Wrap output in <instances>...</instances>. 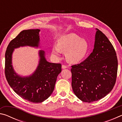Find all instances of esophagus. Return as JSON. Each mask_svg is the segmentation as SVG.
<instances>
[{
  "instance_id": "1",
  "label": "esophagus",
  "mask_w": 122,
  "mask_h": 122,
  "mask_svg": "<svg viewBox=\"0 0 122 122\" xmlns=\"http://www.w3.org/2000/svg\"><path fill=\"white\" fill-rule=\"evenodd\" d=\"M67 68V67L65 65L62 66V69H66V68Z\"/></svg>"
}]
</instances>
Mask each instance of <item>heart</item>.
Wrapping results in <instances>:
<instances>
[{"instance_id":"obj_1","label":"heart","mask_w":122,"mask_h":122,"mask_svg":"<svg viewBox=\"0 0 122 122\" xmlns=\"http://www.w3.org/2000/svg\"><path fill=\"white\" fill-rule=\"evenodd\" d=\"M90 46L88 41L75 33H70L61 36L57 45H54L52 53L58 57L62 52H66V58L71 63L77 64L85 59Z\"/></svg>"}]
</instances>
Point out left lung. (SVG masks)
<instances>
[{
  "label": "left lung",
  "mask_w": 122,
  "mask_h": 122,
  "mask_svg": "<svg viewBox=\"0 0 122 122\" xmlns=\"http://www.w3.org/2000/svg\"><path fill=\"white\" fill-rule=\"evenodd\" d=\"M94 48L84 61L71 66V86L75 95L90 103L104 97L115 86L118 61L108 38L96 28Z\"/></svg>",
  "instance_id": "left-lung-1"
}]
</instances>
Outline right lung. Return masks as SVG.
I'll use <instances>...</instances> for the list:
<instances>
[{"label": "right lung", "instance_id": "1", "mask_svg": "<svg viewBox=\"0 0 122 122\" xmlns=\"http://www.w3.org/2000/svg\"><path fill=\"white\" fill-rule=\"evenodd\" d=\"M40 30H24L9 43L5 53V73L10 86L22 98L33 103L47 100L54 89L57 77L61 72L60 63H51L45 58V52L39 51L38 67L32 75L21 76L14 71L12 66V54L14 49L30 46L38 48Z\"/></svg>", "mask_w": 122, "mask_h": 122}]
</instances>
